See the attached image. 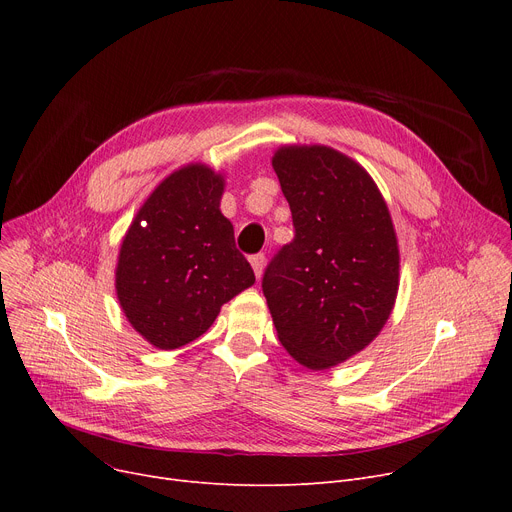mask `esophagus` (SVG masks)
<instances>
[{"instance_id": "esophagus-1", "label": "esophagus", "mask_w": 512, "mask_h": 512, "mask_svg": "<svg viewBox=\"0 0 512 512\" xmlns=\"http://www.w3.org/2000/svg\"><path fill=\"white\" fill-rule=\"evenodd\" d=\"M251 265H253V272L257 278H261L263 274V267H265V255L263 253H257V255H251Z\"/></svg>"}]
</instances>
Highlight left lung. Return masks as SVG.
<instances>
[{"mask_svg": "<svg viewBox=\"0 0 512 512\" xmlns=\"http://www.w3.org/2000/svg\"><path fill=\"white\" fill-rule=\"evenodd\" d=\"M294 238L261 288L280 342L309 369L346 361L380 334L398 290V242L371 176L330 147H282L272 159Z\"/></svg>", "mask_w": 512, "mask_h": 512, "instance_id": "1", "label": "left lung"}]
</instances>
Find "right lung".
Wrapping results in <instances>:
<instances>
[{
    "mask_svg": "<svg viewBox=\"0 0 512 512\" xmlns=\"http://www.w3.org/2000/svg\"><path fill=\"white\" fill-rule=\"evenodd\" d=\"M222 176L191 164L161 182L128 228L116 290L132 328L161 351L209 330L255 274L220 211Z\"/></svg>",
    "mask_w": 512,
    "mask_h": 512,
    "instance_id": "add662e5",
    "label": "right lung"
}]
</instances>
